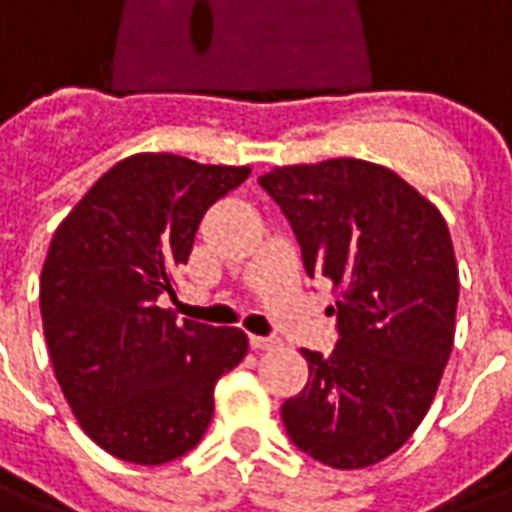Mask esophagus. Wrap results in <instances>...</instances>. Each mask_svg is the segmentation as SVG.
Returning <instances> with one entry per match:
<instances>
[{"mask_svg": "<svg viewBox=\"0 0 512 512\" xmlns=\"http://www.w3.org/2000/svg\"><path fill=\"white\" fill-rule=\"evenodd\" d=\"M249 346L255 351H271L279 346V341L276 338H263V335H249Z\"/></svg>", "mask_w": 512, "mask_h": 512, "instance_id": "obj_1", "label": "esophagus"}]
</instances>
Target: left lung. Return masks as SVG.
Masks as SVG:
<instances>
[{
  "label": "left lung",
  "instance_id": "left-lung-1",
  "mask_svg": "<svg viewBox=\"0 0 512 512\" xmlns=\"http://www.w3.org/2000/svg\"><path fill=\"white\" fill-rule=\"evenodd\" d=\"M298 236L308 276L333 284L341 341L303 349L308 384L284 400L292 443L335 470L395 454L435 400L454 349L459 268L443 214L395 171L357 158L257 179Z\"/></svg>",
  "mask_w": 512,
  "mask_h": 512
}]
</instances>
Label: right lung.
<instances>
[{"instance_id":"1","label":"right lung","mask_w":512,"mask_h":512,"mask_svg":"<svg viewBox=\"0 0 512 512\" xmlns=\"http://www.w3.org/2000/svg\"><path fill=\"white\" fill-rule=\"evenodd\" d=\"M249 171L139 152L53 233L39 279L53 370L85 435L123 462L152 467L198 446L214 384L247 357L239 327L179 325L161 295H174L206 209Z\"/></svg>"}]
</instances>
